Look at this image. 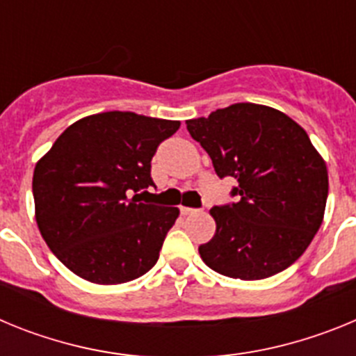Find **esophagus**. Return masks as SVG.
<instances>
[{
    "label": "esophagus",
    "mask_w": 356,
    "mask_h": 356,
    "mask_svg": "<svg viewBox=\"0 0 356 356\" xmlns=\"http://www.w3.org/2000/svg\"><path fill=\"white\" fill-rule=\"evenodd\" d=\"M180 212L184 213V216H193V213H197L200 210L197 209H191V207H180Z\"/></svg>",
    "instance_id": "1"
}]
</instances>
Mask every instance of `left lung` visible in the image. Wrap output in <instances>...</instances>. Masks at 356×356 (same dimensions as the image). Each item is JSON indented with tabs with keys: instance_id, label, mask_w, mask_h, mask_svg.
<instances>
[{
	"instance_id": "obj_1",
	"label": "left lung",
	"mask_w": 356,
	"mask_h": 356,
	"mask_svg": "<svg viewBox=\"0 0 356 356\" xmlns=\"http://www.w3.org/2000/svg\"><path fill=\"white\" fill-rule=\"evenodd\" d=\"M219 178H235V203L213 207L216 235L200 246L219 275L264 280L300 259L317 234L328 171L307 131L280 110L235 103L187 121Z\"/></svg>"
}]
</instances>
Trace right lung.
<instances>
[{
    "label": "right lung",
    "mask_w": 356,
    "mask_h": 356,
    "mask_svg": "<svg viewBox=\"0 0 356 356\" xmlns=\"http://www.w3.org/2000/svg\"><path fill=\"white\" fill-rule=\"evenodd\" d=\"M178 128L135 112L94 114L72 122L37 162V226L74 275L115 285L155 266L180 210L147 205L137 193L155 185L151 159Z\"/></svg>",
    "instance_id": "1"
}]
</instances>
